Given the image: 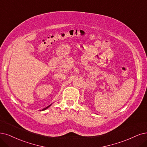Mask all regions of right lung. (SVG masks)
<instances>
[{
  "mask_svg": "<svg viewBox=\"0 0 147 147\" xmlns=\"http://www.w3.org/2000/svg\"><path fill=\"white\" fill-rule=\"evenodd\" d=\"M50 106H51V105H49V106H48L47 107H46V108H43V110H42V111H43V110H45L46 109H47V108H49V107H50Z\"/></svg>",
  "mask_w": 147,
  "mask_h": 147,
  "instance_id": "obj_1",
  "label": "right lung"
}]
</instances>
